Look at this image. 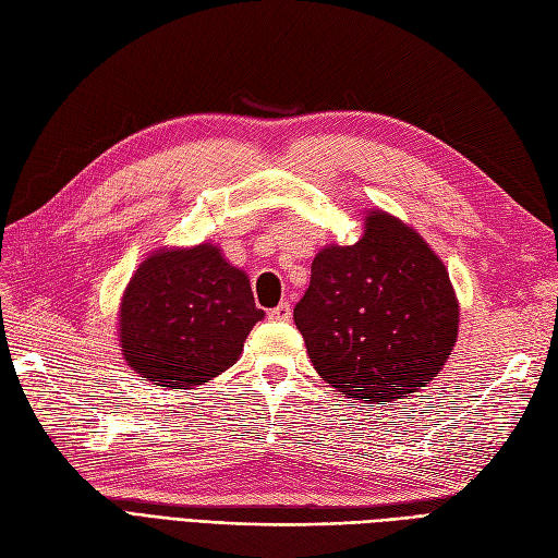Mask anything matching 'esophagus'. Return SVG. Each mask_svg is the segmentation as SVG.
<instances>
[{"mask_svg":"<svg viewBox=\"0 0 558 558\" xmlns=\"http://www.w3.org/2000/svg\"><path fill=\"white\" fill-rule=\"evenodd\" d=\"M268 318H270V320H290V318H292L290 304L282 302V304H278L276 308H270V311H268Z\"/></svg>","mask_w":558,"mask_h":558,"instance_id":"1","label":"esophagus"}]
</instances>
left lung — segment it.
<instances>
[{
  "instance_id": "8db88e82",
  "label": "left lung",
  "mask_w": 558,
  "mask_h": 558,
  "mask_svg": "<svg viewBox=\"0 0 558 558\" xmlns=\"http://www.w3.org/2000/svg\"><path fill=\"white\" fill-rule=\"evenodd\" d=\"M318 375L353 401L391 403L432 381L457 341L448 268L391 214L367 211L355 245H327L294 306Z\"/></svg>"
}]
</instances>
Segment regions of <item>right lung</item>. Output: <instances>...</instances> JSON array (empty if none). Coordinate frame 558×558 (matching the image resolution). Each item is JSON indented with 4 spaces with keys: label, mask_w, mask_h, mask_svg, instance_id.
Masks as SVG:
<instances>
[{
    "label": "right lung",
    "mask_w": 558,
    "mask_h": 558,
    "mask_svg": "<svg viewBox=\"0 0 558 558\" xmlns=\"http://www.w3.org/2000/svg\"><path fill=\"white\" fill-rule=\"evenodd\" d=\"M262 318L247 274L217 245L157 250L122 294L120 347L157 387L191 389L231 367Z\"/></svg>",
    "instance_id": "add662e5"
}]
</instances>
